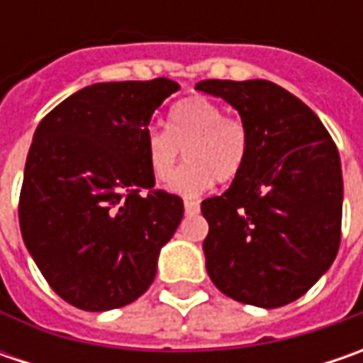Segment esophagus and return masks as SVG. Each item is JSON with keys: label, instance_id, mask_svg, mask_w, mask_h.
<instances>
[{"label": "esophagus", "instance_id": "obj_1", "mask_svg": "<svg viewBox=\"0 0 363 363\" xmlns=\"http://www.w3.org/2000/svg\"><path fill=\"white\" fill-rule=\"evenodd\" d=\"M184 208H186V214H188V216L200 214V203L194 202V200H186V202H184Z\"/></svg>", "mask_w": 363, "mask_h": 363}]
</instances>
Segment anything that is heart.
Instances as JSON below:
<instances>
[{"label": "heart", "mask_w": 363, "mask_h": 363, "mask_svg": "<svg viewBox=\"0 0 363 363\" xmlns=\"http://www.w3.org/2000/svg\"><path fill=\"white\" fill-rule=\"evenodd\" d=\"M189 160L175 176L181 149ZM145 157L155 182H167L169 189L194 198L216 179L228 184L242 172L248 157V129L240 117L224 115V108L206 99L191 96L169 111V131L149 127L145 131Z\"/></svg>", "instance_id": "b5f03b06"}]
</instances>
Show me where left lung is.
<instances>
[{"label": "left lung", "instance_id": "1", "mask_svg": "<svg viewBox=\"0 0 363 363\" xmlns=\"http://www.w3.org/2000/svg\"><path fill=\"white\" fill-rule=\"evenodd\" d=\"M248 129V157L222 196L202 202L212 283L264 309L305 295L335 260L342 240L340 153L323 123L269 80H202Z\"/></svg>", "mask_w": 363, "mask_h": 363}]
</instances>
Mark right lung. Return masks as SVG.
<instances>
[{"label":"right lung","instance_id":"obj_1","mask_svg":"<svg viewBox=\"0 0 363 363\" xmlns=\"http://www.w3.org/2000/svg\"><path fill=\"white\" fill-rule=\"evenodd\" d=\"M179 84L99 82L42 119L20 194V228L40 272L84 311L129 305L155 279L163 244L184 218L179 196L155 189L145 131Z\"/></svg>","mask_w":363,"mask_h":363}]
</instances>
